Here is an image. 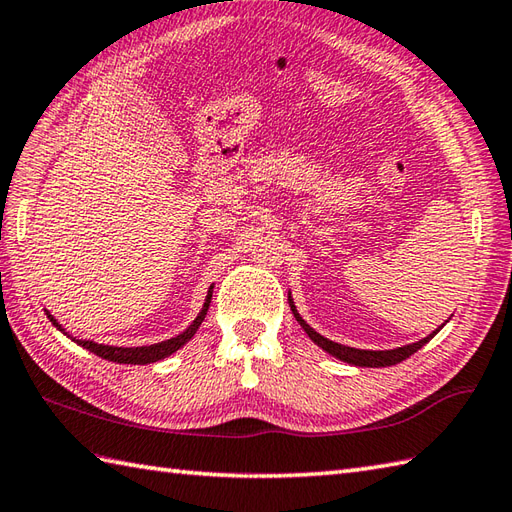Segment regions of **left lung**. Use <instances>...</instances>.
Instances as JSON below:
<instances>
[{
    "mask_svg": "<svg viewBox=\"0 0 512 512\" xmlns=\"http://www.w3.org/2000/svg\"><path fill=\"white\" fill-rule=\"evenodd\" d=\"M288 301H290L292 314H295V319L299 321L301 328L306 330V334L321 347V350L332 354L334 358H339V361H343V363H350V365H356V367H389V365H396L400 361H405V358H409L413 352H418L422 345H427L444 325L442 323L438 330H433L429 336H424V339H420L416 343H409V345H402V347H394V350H358V347H347V345H341V343H334L330 339H325V336H321L317 330H312L310 325L303 321L301 314L297 312V306H295V301H292L290 292H288Z\"/></svg>",
    "mask_w": 512,
    "mask_h": 512,
    "instance_id": "1",
    "label": "left lung"
}]
</instances>
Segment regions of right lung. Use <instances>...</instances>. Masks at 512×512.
Returning a JSON list of instances; mask_svg holds the SVG:
<instances>
[{"label":"right lung","instance_id":"1","mask_svg":"<svg viewBox=\"0 0 512 512\" xmlns=\"http://www.w3.org/2000/svg\"><path fill=\"white\" fill-rule=\"evenodd\" d=\"M211 297H213V286L209 288V292H206L204 306H202V310L198 312V317L193 319V323L189 325L187 330L180 332L178 336H173V339L160 341V343H154V345H140V347H116V345H105V343H96V341H88V339H76V336H72L70 332H65L63 325L57 319H54L48 310H46V314H48V319L52 321L54 328H57L59 332H63L74 343H79L81 347H85V350H90L96 356L105 358V361L125 363V365H147V363H156V361H162V358L171 356L173 352H178L184 343H189L193 339V334L198 332V328L206 317V312H209Z\"/></svg>","mask_w":512,"mask_h":512}]
</instances>
